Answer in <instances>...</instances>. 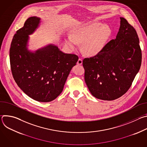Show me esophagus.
<instances>
[{"label": "esophagus", "instance_id": "esophagus-1", "mask_svg": "<svg viewBox=\"0 0 147 147\" xmlns=\"http://www.w3.org/2000/svg\"><path fill=\"white\" fill-rule=\"evenodd\" d=\"M82 63V59L81 58H79L78 61H77V64L78 65H81Z\"/></svg>", "mask_w": 147, "mask_h": 147}]
</instances>
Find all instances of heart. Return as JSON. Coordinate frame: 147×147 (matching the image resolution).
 Instances as JSON below:
<instances>
[{
	"label": "heart",
	"instance_id": "heart-1",
	"mask_svg": "<svg viewBox=\"0 0 147 147\" xmlns=\"http://www.w3.org/2000/svg\"><path fill=\"white\" fill-rule=\"evenodd\" d=\"M110 28L106 24L99 23L82 25L76 27L66 40L71 48L78 47V42H84L83 49L87 54L95 55L99 52L105 45L110 35Z\"/></svg>",
	"mask_w": 147,
	"mask_h": 147
}]
</instances>
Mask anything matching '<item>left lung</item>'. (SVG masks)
<instances>
[{"mask_svg": "<svg viewBox=\"0 0 147 147\" xmlns=\"http://www.w3.org/2000/svg\"><path fill=\"white\" fill-rule=\"evenodd\" d=\"M120 20L116 38L95 56L82 60L86 84L91 94L102 100H115L126 92L141 65L137 33L126 19Z\"/></svg>", "mask_w": 147, "mask_h": 147, "instance_id": "obj_1", "label": "left lung"}]
</instances>
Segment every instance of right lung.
<instances>
[{
	"mask_svg": "<svg viewBox=\"0 0 147 147\" xmlns=\"http://www.w3.org/2000/svg\"><path fill=\"white\" fill-rule=\"evenodd\" d=\"M39 20L31 17L17 31L10 45V62L13 77L21 90L35 100L48 102L61 94L78 57L62 52L53 45L35 53L28 51V35L34 31Z\"/></svg>",
	"mask_w": 147,
	"mask_h": 147,
	"instance_id": "1",
	"label": "right lung"
}]
</instances>
